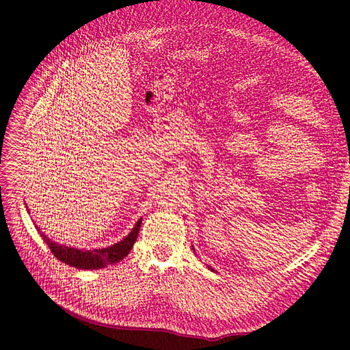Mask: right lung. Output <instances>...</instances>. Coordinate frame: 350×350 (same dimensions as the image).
<instances>
[{"mask_svg":"<svg viewBox=\"0 0 350 350\" xmlns=\"http://www.w3.org/2000/svg\"><path fill=\"white\" fill-rule=\"evenodd\" d=\"M141 222H142V218L137 222V225L132 228V231L122 241L107 247V249H98V250H90V252L61 245L48 239L44 234H40V235L43 237V241L48 244L53 256L58 258V260L64 262L65 265H70L78 269H87V270L100 269V267H106L110 265L119 263L122 258H125V256H128L135 241H137V237L141 228Z\"/></svg>","mask_w":350,"mask_h":350,"instance_id":"1","label":"right lung"}]
</instances>
